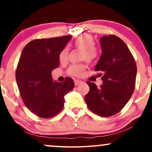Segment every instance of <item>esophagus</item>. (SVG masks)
Here are the masks:
<instances>
[{
  "label": "esophagus",
  "instance_id": "esophagus-1",
  "mask_svg": "<svg viewBox=\"0 0 152 152\" xmlns=\"http://www.w3.org/2000/svg\"><path fill=\"white\" fill-rule=\"evenodd\" d=\"M83 83V81H81V80H75V85H76V86H78V85H79V84H81V83Z\"/></svg>",
  "mask_w": 152,
  "mask_h": 152
}]
</instances>
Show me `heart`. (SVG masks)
<instances>
[{
  "label": "heart",
  "instance_id": "b5f03b06",
  "mask_svg": "<svg viewBox=\"0 0 152 152\" xmlns=\"http://www.w3.org/2000/svg\"><path fill=\"white\" fill-rule=\"evenodd\" d=\"M74 46L76 49L81 50V60L92 63L98 58L99 50L95 46V40L90 35H82L76 38L74 41ZM69 56V49L68 47H65L59 54V61L61 64L66 63ZM85 69L86 66L84 64H74L69 67L68 73L72 76H79Z\"/></svg>",
  "mask_w": 152,
  "mask_h": 152
}]
</instances>
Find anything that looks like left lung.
I'll list each match as a JSON object with an SVG mask.
<instances>
[{
  "label": "left lung",
  "instance_id": "obj_1",
  "mask_svg": "<svg viewBox=\"0 0 152 152\" xmlns=\"http://www.w3.org/2000/svg\"><path fill=\"white\" fill-rule=\"evenodd\" d=\"M102 54L94 71L102 76L98 88L86 81L89 91L85 96L87 106L94 114L109 117L118 114L129 101L135 88L137 64L126 43L114 35L100 39Z\"/></svg>",
  "mask_w": 152,
  "mask_h": 152
}]
</instances>
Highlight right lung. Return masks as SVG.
<instances>
[{"instance_id":"add662e5","label":"right lung","mask_w":152,"mask_h":152,"mask_svg":"<svg viewBox=\"0 0 152 152\" xmlns=\"http://www.w3.org/2000/svg\"><path fill=\"white\" fill-rule=\"evenodd\" d=\"M71 36L31 41L24 47L15 70L20 97L26 107L41 118L55 116L63 109L64 96L74 88L66 77L53 82L51 71L59 66V54Z\"/></svg>"}]
</instances>
